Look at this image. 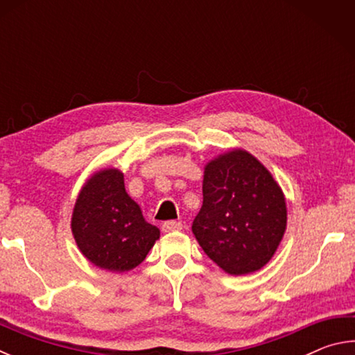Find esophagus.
<instances>
[{
	"instance_id": "obj_1",
	"label": "esophagus",
	"mask_w": 355,
	"mask_h": 355,
	"mask_svg": "<svg viewBox=\"0 0 355 355\" xmlns=\"http://www.w3.org/2000/svg\"><path fill=\"white\" fill-rule=\"evenodd\" d=\"M182 228H183L182 222H175V220H167L163 224V232H166V233L178 232V230H182Z\"/></svg>"
}]
</instances>
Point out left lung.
I'll list each match as a JSON object with an SVG mask.
<instances>
[{
	"label": "left lung",
	"instance_id": "obj_1",
	"mask_svg": "<svg viewBox=\"0 0 355 355\" xmlns=\"http://www.w3.org/2000/svg\"><path fill=\"white\" fill-rule=\"evenodd\" d=\"M203 205L192 233L203 252L230 275L271 260L286 230V202L272 173L254 155L232 148L203 169Z\"/></svg>",
	"mask_w": 355,
	"mask_h": 355
}]
</instances>
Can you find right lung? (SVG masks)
Masks as SVG:
<instances>
[{
    "instance_id": "1",
    "label": "right lung",
    "mask_w": 355,
    "mask_h": 355,
    "mask_svg": "<svg viewBox=\"0 0 355 355\" xmlns=\"http://www.w3.org/2000/svg\"><path fill=\"white\" fill-rule=\"evenodd\" d=\"M71 233L89 261L111 272L131 271L146 260L159 228L144 219L125 191L123 172L107 167L83 184L71 213Z\"/></svg>"
}]
</instances>
